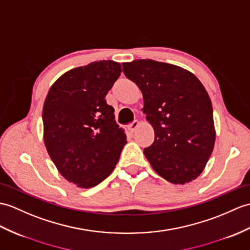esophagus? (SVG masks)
I'll return each mask as SVG.
<instances>
[{"instance_id":"esophagus-1","label":"esophagus","mask_w":250,"mask_h":250,"mask_svg":"<svg viewBox=\"0 0 250 250\" xmlns=\"http://www.w3.org/2000/svg\"><path fill=\"white\" fill-rule=\"evenodd\" d=\"M138 125H139V121H137V120H135V121H133V123L129 125V130H130V132H134L137 127H138Z\"/></svg>"}]
</instances>
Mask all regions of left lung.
<instances>
[{
  "label": "left lung",
  "mask_w": 250,
  "mask_h": 250,
  "mask_svg": "<svg viewBox=\"0 0 250 250\" xmlns=\"http://www.w3.org/2000/svg\"><path fill=\"white\" fill-rule=\"evenodd\" d=\"M125 77L141 89L142 111L154 130L144 154L168 182L185 184L204 171L215 145L213 108L194 73L171 63L136 60L123 63Z\"/></svg>",
  "instance_id": "1"
}]
</instances>
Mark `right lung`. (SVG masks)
I'll return each instance as SVG.
<instances>
[{"label":"right lung","instance_id":"obj_1","mask_svg":"<svg viewBox=\"0 0 250 250\" xmlns=\"http://www.w3.org/2000/svg\"><path fill=\"white\" fill-rule=\"evenodd\" d=\"M121 71L117 62H90L63 73L46 95L44 146L61 175L78 188H94L111 175L126 144L104 100Z\"/></svg>","mask_w":250,"mask_h":250}]
</instances>
